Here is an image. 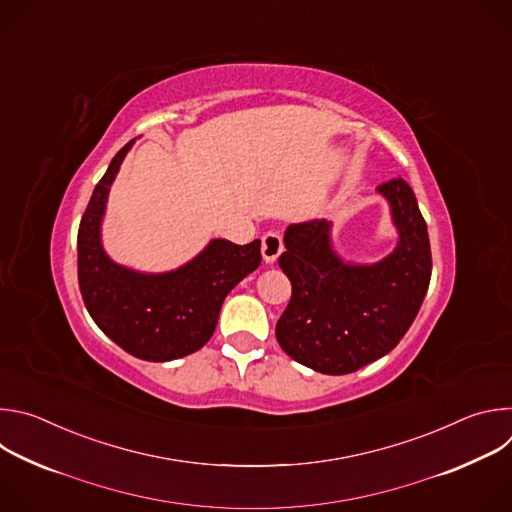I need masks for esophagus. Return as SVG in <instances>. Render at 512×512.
Segmentation results:
<instances>
[{
  "instance_id": "34e87169",
  "label": "esophagus",
  "mask_w": 512,
  "mask_h": 512,
  "mask_svg": "<svg viewBox=\"0 0 512 512\" xmlns=\"http://www.w3.org/2000/svg\"><path fill=\"white\" fill-rule=\"evenodd\" d=\"M283 251V241H281V235L275 233V231H269L263 235L261 239V253H263V261L265 263H275L277 257L281 255Z\"/></svg>"
}]
</instances>
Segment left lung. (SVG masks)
I'll return each mask as SVG.
<instances>
[{
    "label": "left lung",
    "mask_w": 512,
    "mask_h": 512,
    "mask_svg": "<svg viewBox=\"0 0 512 512\" xmlns=\"http://www.w3.org/2000/svg\"><path fill=\"white\" fill-rule=\"evenodd\" d=\"M391 206L399 241L373 265L342 261L332 249L328 221L289 225L279 267L291 300L275 336L304 367L348 375L391 352L413 324L431 279L427 225L403 178L377 188Z\"/></svg>",
    "instance_id": "obj_1"
}]
</instances>
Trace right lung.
<instances>
[{"mask_svg":"<svg viewBox=\"0 0 512 512\" xmlns=\"http://www.w3.org/2000/svg\"><path fill=\"white\" fill-rule=\"evenodd\" d=\"M135 139L111 160L81 218L79 287L95 324L125 352L166 362L202 348L229 291L261 263V241H210L186 265L168 273H139L117 265L101 245L109 188Z\"/></svg>","mask_w":512,"mask_h":512,"instance_id":"right-lung-1","label":"right lung"}]
</instances>
